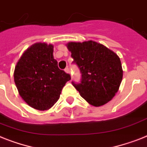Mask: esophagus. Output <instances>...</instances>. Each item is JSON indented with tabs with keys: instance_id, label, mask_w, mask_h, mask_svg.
Returning a JSON list of instances; mask_svg holds the SVG:
<instances>
[{
	"instance_id": "1",
	"label": "esophagus",
	"mask_w": 147,
	"mask_h": 147,
	"mask_svg": "<svg viewBox=\"0 0 147 147\" xmlns=\"http://www.w3.org/2000/svg\"><path fill=\"white\" fill-rule=\"evenodd\" d=\"M65 72H66V73H70V70H69V68H65Z\"/></svg>"
}]
</instances>
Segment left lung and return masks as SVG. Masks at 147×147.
<instances>
[{
    "mask_svg": "<svg viewBox=\"0 0 147 147\" xmlns=\"http://www.w3.org/2000/svg\"><path fill=\"white\" fill-rule=\"evenodd\" d=\"M73 64L82 74L79 83L71 82L88 103L100 107L110 101L119 90L123 71L119 57L101 44L88 40L67 45Z\"/></svg>",
    "mask_w": 147,
    "mask_h": 147,
    "instance_id": "8db88e82",
    "label": "left lung"
}]
</instances>
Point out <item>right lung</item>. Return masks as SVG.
<instances>
[{
	"mask_svg": "<svg viewBox=\"0 0 147 147\" xmlns=\"http://www.w3.org/2000/svg\"><path fill=\"white\" fill-rule=\"evenodd\" d=\"M53 52V45L37 43L27 49L15 67L14 82L19 94L35 109L53 107L71 79L69 74L59 69Z\"/></svg>",
	"mask_w": 147,
	"mask_h": 147,
	"instance_id": "obj_1",
	"label": "right lung"
}]
</instances>
